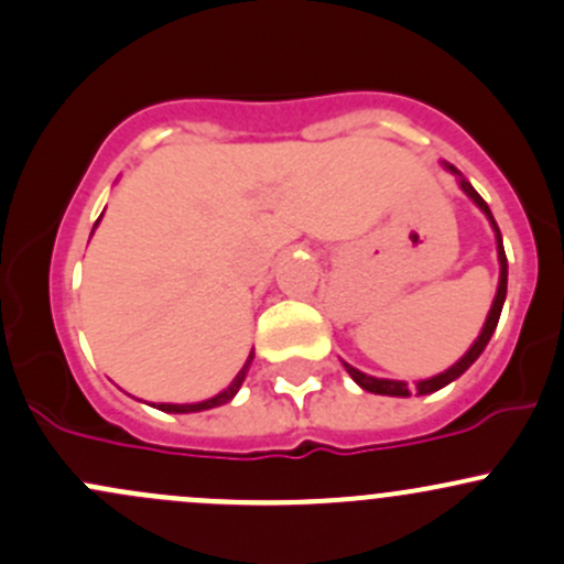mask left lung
<instances>
[{"mask_svg":"<svg viewBox=\"0 0 564 564\" xmlns=\"http://www.w3.org/2000/svg\"><path fill=\"white\" fill-rule=\"evenodd\" d=\"M443 167H445V171H448V173H454L456 182H458V187H462V193L467 195L469 200H473L475 206H478L480 212L486 214V219H489L491 230H495L497 260H499L497 295H495V301H491V310H489V315H486V323H484V328H480L478 339H475L473 345H469V350L464 352L462 358H458L454 367H448L445 371H440V375L426 377V380H417V382H412V386H410V382H404V380H388V377H371V375H367V371H361V369L350 367V364H347V361H341V367H345L347 375H350L352 380H356L358 386H361L364 391H369V393H380V397H399V399H404V397H412V393H415V397H426V393H434V391H440V388L451 386V382L458 380V377H462L464 371H467L469 367H473L475 361H478L480 352H484L486 345H489L491 334H495V328H497V323H499V315H502L505 295H508V258H505L502 234H499L495 217H491V208L486 206L484 197L475 193L473 184H469L467 178L462 176V171H456V167L451 165V162H443Z\"/></svg>","mask_w":564,"mask_h":564,"instance_id":"8db88e82","label":"left lung"}]
</instances>
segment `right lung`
<instances>
[{"instance_id": "1", "label": "right lung", "mask_w": 564, "mask_h": 564, "mask_svg": "<svg viewBox=\"0 0 564 564\" xmlns=\"http://www.w3.org/2000/svg\"><path fill=\"white\" fill-rule=\"evenodd\" d=\"M100 219H102V214H100ZM100 219H97V223H95V228H97V225H100ZM91 234H95V230H91ZM252 358H254V350L249 352V358H247V361H243V367L239 369V375L234 377V382H230V386L225 388V391H219L217 397L203 399V402H189V404H171V402H160V404H154V408H156V410H162V412H176V415H184V412H203V410L223 408V404H228L230 399H234L236 393H239L241 382L247 380V371H249V367H252Z\"/></svg>"}]
</instances>
